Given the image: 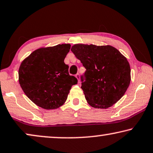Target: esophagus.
I'll return each mask as SVG.
<instances>
[{
    "instance_id": "34e87169",
    "label": "esophagus",
    "mask_w": 153,
    "mask_h": 153,
    "mask_svg": "<svg viewBox=\"0 0 153 153\" xmlns=\"http://www.w3.org/2000/svg\"><path fill=\"white\" fill-rule=\"evenodd\" d=\"M76 77L77 79V80H78V82H79V74H77L76 75Z\"/></svg>"
}]
</instances>
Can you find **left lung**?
<instances>
[{"mask_svg": "<svg viewBox=\"0 0 153 153\" xmlns=\"http://www.w3.org/2000/svg\"><path fill=\"white\" fill-rule=\"evenodd\" d=\"M71 50L86 68L81 88L91 107L107 109L123 96L130 83V66L117 48L75 44Z\"/></svg>", "mask_w": 153, "mask_h": 153, "instance_id": "8db88e82", "label": "left lung"}]
</instances>
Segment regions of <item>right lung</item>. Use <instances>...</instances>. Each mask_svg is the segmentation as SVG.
Wrapping results in <instances>:
<instances>
[{
  "label": "right lung",
  "instance_id": "add662e5",
  "mask_svg": "<svg viewBox=\"0 0 153 153\" xmlns=\"http://www.w3.org/2000/svg\"><path fill=\"white\" fill-rule=\"evenodd\" d=\"M70 44H59L34 51L19 69V82L25 95L39 107L57 109L65 102L70 89L77 83L68 74L64 60Z\"/></svg>",
  "mask_w": 153,
  "mask_h": 153
}]
</instances>
